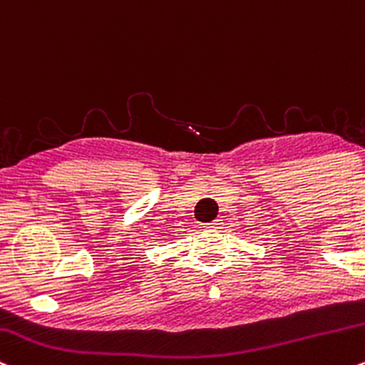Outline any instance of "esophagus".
I'll return each instance as SVG.
<instances>
[{
	"mask_svg": "<svg viewBox=\"0 0 365 365\" xmlns=\"http://www.w3.org/2000/svg\"><path fill=\"white\" fill-rule=\"evenodd\" d=\"M218 227H220V220H215L213 223H207V225L204 228H218Z\"/></svg>",
	"mask_w": 365,
	"mask_h": 365,
	"instance_id": "1",
	"label": "esophagus"
}]
</instances>
